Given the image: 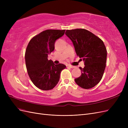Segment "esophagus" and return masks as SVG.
Listing matches in <instances>:
<instances>
[{"label":"esophagus","instance_id":"1","mask_svg":"<svg viewBox=\"0 0 128 128\" xmlns=\"http://www.w3.org/2000/svg\"><path fill=\"white\" fill-rule=\"evenodd\" d=\"M68 66L70 67V68H75V66H72V65H69Z\"/></svg>","mask_w":128,"mask_h":128}]
</instances>
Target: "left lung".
<instances>
[{"label":"left lung","instance_id":"1","mask_svg":"<svg viewBox=\"0 0 128 128\" xmlns=\"http://www.w3.org/2000/svg\"><path fill=\"white\" fill-rule=\"evenodd\" d=\"M65 34L72 42L77 56L84 61L85 67H80L82 74L75 82L83 88L94 87L102 80L106 65L107 50L103 41L84 29L67 30Z\"/></svg>","mask_w":128,"mask_h":128}]
</instances>
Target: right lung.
<instances>
[{
  "mask_svg": "<svg viewBox=\"0 0 128 128\" xmlns=\"http://www.w3.org/2000/svg\"><path fill=\"white\" fill-rule=\"evenodd\" d=\"M65 30L43 31L32 37L27 46L25 53L27 72L33 84L40 90H50L54 88L61 71L66 67L64 64H55L48 59L54 50L56 40L64 35Z\"/></svg>",
  "mask_w": 128,
  "mask_h": 128,
  "instance_id": "1",
  "label": "right lung"
}]
</instances>
